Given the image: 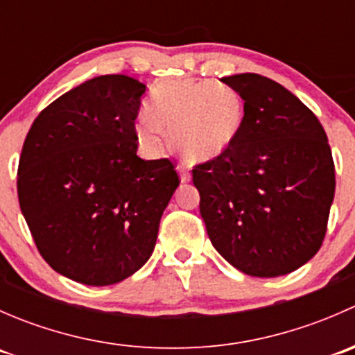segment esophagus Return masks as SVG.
I'll list each match as a JSON object with an SVG mask.
<instances>
[{
    "mask_svg": "<svg viewBox=\"0 0 355 355\" xmlns=\"http://www.w3.org/2000/svg\"><path fill=\"white\" fill-rule=\"evenodd\" d=\"M178 173H180V180L184 182V184L185 182H191V173H189V170H185L184 166H178Z\"/></svg>",
    "mask_w": 355,
    "mask_h": 355,
    "instance_id": "obj_1",
    "label": "esophagus"
}]
</instances>
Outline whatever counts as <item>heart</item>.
Returning a JSON list of instances; mask_svg holds the SVG:
<instances>
[{
	"mask_svg": "<svg viewBox=\"0 0 355 355\" xmlns=\"http://www.w3.org/2000/svg\"><path fill=\"white\" fill-rule=\"evenodd\" d=\"M244 114V101L235 89L180 78L153 89L135 134L139 144L151 155L163 151L166 135H171L173 149L185 161L204 163L235 144Z\"/></svg>",
	"mask_w": 355,
	"mask_h": 355,
	"instance_id": "b5f03b06",
	"label": "heart"
}]
</instances>
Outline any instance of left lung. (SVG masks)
Returning a JSON list of instances; mask_svg holds the SVG:
<instances>
[{
    "mask_svg": "<svg viewBox=\"0 0 355 355\" xmlns=\"http://www.w3.org/2000/svg\"><path fill=\"white\" fill-rule=\"evenodd\" d=\"M244 99L235 144L192 170L214 249L250 277L295 271L320 250L335 196L323 125L284 85L257 73L223 77Z\"/></svg>",
    "mask_w": 355,
    "mask_h": 355,
    "instance_id": "1",
    "label": "left lung"
}]
</instances>
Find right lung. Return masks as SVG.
<instances>
[{
  "mask_svg": "<svg viewBox=\"0 0 355 355\" xmlns=\"http://www.w3.org/2000/svg\"><path fill=\"white\" fill-rule=\"evenodd\" d=\"M146 85L101 75L39 113L19 163V202L46 263L92 287L125 280L155 250L180 180L170 159L137 156Z\"/></svg>",
  "mask_w": 355,
  "mask_h": 355,
  "instance_id": "right-lung-1",
  "label": "right lung"
}]
</instances>
